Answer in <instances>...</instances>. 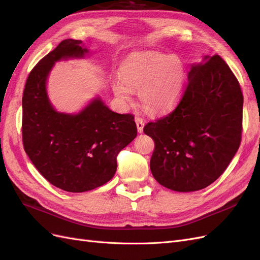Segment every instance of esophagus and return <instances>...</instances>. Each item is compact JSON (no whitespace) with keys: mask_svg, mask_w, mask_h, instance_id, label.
<instances>
[{"mask_svg":"<svg viewBox=\"0 0 260 260\" xmlns=\"http://www.w3.org/2000/svg\"><path fill=\"white\" fill-rule=\"evenodd\" d=\"M135 121H136V125H137L138 133H142V132H143V126H144V121H143V119L137 117L136 119H135Z\"/></svg>","mask_w":260,"mask_h":260,"instance_id":"34e87169","label":"esophagus"}]
</instances>
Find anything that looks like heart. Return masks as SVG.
<instances>
[{
	"label": "heart",
	"mask_w": 260,
	"mask_h": 260,
	"mask_svg": "<svg viewBox=\"0 0 260 260\" xmlns=\"http://www.w3.org/2000/svg\"><path fill=\"white\" fill-rule=\"evenodd\" d=\"M120 82L112 89L121 102H132V91H138L140 104L150 114L170 110L183 93L186 69L178 56L152 51L132 53L119 69Z\"/></svg>",
	"instance_id": "b5f03b06"
}]
</instances>
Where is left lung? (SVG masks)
<instances>
[{"label": "left lung", "mask_w": 260, "mask_h": 260, "mask_svg": "<svg viewBox=\"0 0 260 260\" xmlns=\"http://www.w3.org/2000/svg\"><path fill=\"white\" fill-rule=\"evenodd\" d=\"M242 107L239 82L219 55L191 67L177 106L143 127L155 143L154 178L179 192L212 184L239 149Z\"/></svg>", "instance_id": "left-lung-1"}]
</instances>
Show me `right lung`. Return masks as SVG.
<instances>
[{
    "mask_svg": "<svg viewBox=\"0 0 260 260\" xmlns=\"http://www.w3.org/2000/svg\"><path fill=\"white\" fill-rule=\"evenodd\" d=\"M88 53L81 40L66 39L32 68L22 98V140L40 174L68 192L106 184L117 170V156L137 136L132 114L111 111L96 98L77 115L57 112L47 94L56 61Z\"/></svg>",
    "mask_w": 260,
    "mask_h": 260,
    "instance_id": "right-lung-1",
    "label": "right lung"
}]
</instances>
